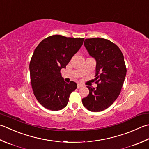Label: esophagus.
<instances>
[{
	"mask_svg": "<svg viewBox=\"0 0 149 149\" xmlns=\"http://www.w3.org/2000/svg\"><path fill=\"white\" fill-rule=\"evenodd\" d=\"M82 86H83V85L82 84H80V83L77 84V88H81V87H82Z\"/></svg>",
	"mask_w": 149,
	"mask_h": 149,
	"instance_id": "34e87169",
	"label": "esophagus"
}]
</instances>
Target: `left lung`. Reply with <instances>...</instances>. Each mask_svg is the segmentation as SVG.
<instances>
[{
	"label": "left lung",
	"mask_w": 149,
	"mask_h": 149,
	"mask_svg": "<svg viewBox=\"0 0 149 149\" xmlns=\"http://www.w3.org/2000/svg\"><path fill=\"white\" fill-rule=\"evenodd\" d=\"M90 55L96 61V88L88 86L89 94L82 100L83 106L91 112L107 109L118 98L127 74L124 57L116 44L103 38L84 40Z\"/></svg>",
	"instance_id": "8db88e82"
}]
</instances>
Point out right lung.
<instances>
[{"mask_svg": "<svg viewBox=\"0 0 149 149\" xmlns=\"http://www.w3.org/2000/svg\"><path fill=\"white\" fill-rule=\"evenodd\" d=\"M84 39L55 35L43 39L35 49L30 63L31 87L37 101L46 109H64L77 88L76 83L64 81L61 70L66 68Z\"/></svg>", "mask_w": 149, "mask_h": 149, "instance_id": "1", "label": "right lung"}]
</instances>
